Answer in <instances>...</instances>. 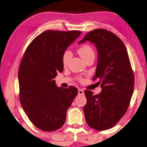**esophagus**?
Returning a JSON list of instances; mask_svg holds the SVG:
<instances>
[{
  "label": "esophagus",
  "instance_id": "esophagus-1",
  "mask_svg": "<svg viewBox=\"0 0 147 147\" xmlns=\"http://www.w3.org/2000/svg\"><path fill=\"white\" fill-rule=\"evenodd\" d=\"M84 94V92L82 89H78V94H80V95H82V94Z\"/></svg>",
  "mask_w": 147,
  "mask_h": 147
}]
</instances>
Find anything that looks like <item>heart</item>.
I'll return each instance as SVG.
<instances>
[{
    "label": "heart",
    "mask_w": 147,
    "mask_h": 147,
    "mask_svg": "<svg viewBox=\"0 0 147 147\" xmlns=\"http://www.w3.org/2000/svg\"><path fill=\"white\" fill-rule=\"evenodd\" d=\"M78 53L80 54L82 58L84 60L89 56L91 55H94V51L93 49L91 48V46H89V45H84L81 46L78 49ZM71 58V53L68 50H67L63 53L61 58V61L62 64L63 66H67L69 63V60Z\"/></svg>",
    "instance_id": "obj_1"
}]
</instances>
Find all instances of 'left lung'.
<instances>
[{
    "label": "left lung",
    "instance_id": "obj_1",
    "mask_svg": "<svg viewBox=\"0 0 147 147\" xmlns=\"http://www.w3.org/2000/svg\"><path fill=\"white\" fill-rule=\"evenodd\" d=\"M89 41L95 45L98 62L93 80L98 79L102 91H84L87 103L84 112L87 123L94 130L112 128L127 111L134 88V76L127 50L115 34L96 29L86 34L79 44Z\"/></svg>",
    "mask_w": 147,
    "mask_h": 147
}]
</instances>
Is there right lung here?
<instances>
[{"mask_svg":"<svg viewBox=\"0 0 147 147\" xmlns=\"http://www.w3.org/2000/svg\"><path fill=\"white\" fill-rule=\"evenodd\" d=\"M82 32L47 30L32 41L19 65V100L34 126L45 131L60 128L78 94L74 86L58 88L53 80L63 71L61 58Z\"/></svg>","mask_w":147,"mask_h":147,"instance_id":"1","label":"right lung"}]
</instances>
